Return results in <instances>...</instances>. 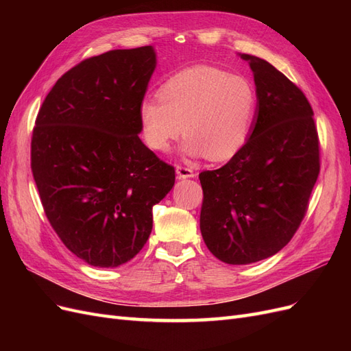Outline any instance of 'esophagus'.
<instances>
[{"label":"esophagus","mask_w":351,"mask_h":351,"mask_svg":"<svg viewBox=\"0 0 351 351\" xmlns=\"http://www.w3.org/2000/svg\"><path fill=\"white\" fill-rule=\"evenodd\" d=\"M176 173L180 178H193L196 174L193 173V169H190L187 167H182V165H177L176 167Z\"/></svg>","instance_id":"obj_1"}]
</instances>
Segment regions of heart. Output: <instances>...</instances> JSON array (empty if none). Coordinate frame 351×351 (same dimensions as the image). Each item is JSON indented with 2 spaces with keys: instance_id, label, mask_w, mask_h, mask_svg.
Segmentation results:
<instances>
[{
  "instance_id": "1",
  "label": "heart",
  "mask_w": 351,
  "mask_h": 351,
  "mask_svg": "<svg viewBox=\"0 0 351 351\" xmlns=\"http://www.w3.org/2000/svg\"><path fill=\"white\" fill-rule=\"evenodd\" d=\"M258 108L253 84L210 66H195L169 77L159 98H145L139 117L146 145L167 152L180 134L192 158L227 161L246 145Z\"/></svg>"
}]
</instances>
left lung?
Instances as JSON below:
<instances>
[{"label":"left lung","instance_id":"left-lung-1","mask_svg":"<svg viewBox=\"0 0 351 351\" xmlns=\"http://www.w3.org/2000/svg\"><path fill=\"white\" fill-rule=\"evenodd\" d=\"M249 62L258 108L241 151L199 180L204 190L200 232L219 261L267 259L291 240L319 176V141L304 93L268 61Z\"/></svg>","mask_w":351,"mask_h":351}]
</instances>
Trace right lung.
<instances>
[{"instance_id": "add662e5", "label": "right lung", "mask_w": 351, "mask_h": 351, "mask_svg": "<svg viewBox=\"0 0 351 351\" xmlns=\"http://www.w3.org/2000/svg\"><path fill=\"white\" fill-rule=\"evenodd\" d=\"M154 47L114 49L82 61L52 86L32 134V173L42 206L66 247L97 268L142 250L152 206L176 182L141 141L139 107Z\"/></svg>"}]
</instances>
